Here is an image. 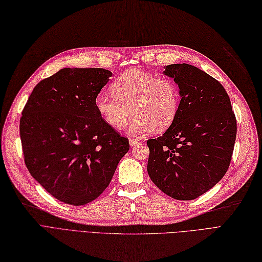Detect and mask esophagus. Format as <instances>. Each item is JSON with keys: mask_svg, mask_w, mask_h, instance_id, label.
Listing matches in <instances>:
<instances>
[{"mask_svg": "<svg viewBox=\"0 0 262 262\" xmlns=\"http://www.w3.org/2000/svg\"><path fill=\"white\" fill-rule=\"evenodd\" d=\"M141 141L139 140V139H134V138H130L129 139V146L130 147H134V146H137V145H139Z\"/></svg>", "mask_w": 262, "mask_h": 262, "instance_id": "34e87169", "label": "esophagus"}]
</instances>
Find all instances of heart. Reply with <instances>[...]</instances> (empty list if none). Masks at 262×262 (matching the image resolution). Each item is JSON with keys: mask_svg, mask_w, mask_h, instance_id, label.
I'll list each match as a JSON object with an SVG mask.
<instances>
[{"mask_svg": "<svg viewBox=\"0 0 262 262\" xmlns=\"http://www.w3.org/2000/svg\"><path fill=\"white\" fill-rule=\"evenodd\" d=\"M113 95L100 92L95 107L102 121L113 129H122L134 113L128 132L145 135L165 130L173 124L180 110L181 96L176 83L167 77L133 69L112 83Z\"/></svg>", "mask_w": 262, "mask_h": 262, "instance_id": "obj_1", "label": "heart"}]
</instances>
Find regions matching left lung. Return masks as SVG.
I'll return each mask as SVG.
<instances>
[{
	"label": "left lung",
	"instance_id": "obj_1",
	"mask_svg": "<svg viewBox=\"0 0 262 262\" xmlns=\"http://www.w3.org/2000/svg\"><path fill=\"white\" fill-rule=\"evenodd\" d=\"M179 86L181 102L173 124L149 139L148 174L157 187L177 200H192L212 188L229 168L236 119L223 86L186 63L164 66Z\"/></svg>",
	"mask_w": 262,
	"mask_h": 262
}]
</instances>
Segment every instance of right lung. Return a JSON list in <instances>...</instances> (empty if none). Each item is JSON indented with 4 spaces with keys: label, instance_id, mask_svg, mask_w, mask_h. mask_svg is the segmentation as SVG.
<instances>
[{
    "label": "right lung",
    "instance_id": "1",
    "mask_svg": "<svg viewBox=\"0 0 262 262\" xmlns=\"http://www.w3.org/2000/svg\"><path fill=\"white\" fill-rule=\"evenodd\" d=\"M112 73L104 69H62L41 80L19 124L25 163L50 195L81 206L98 198L129 150L99 116L95 98Z\"/></svg>",
    "mask_w": 262,
    "mask_h": 262
}]
</instances>
